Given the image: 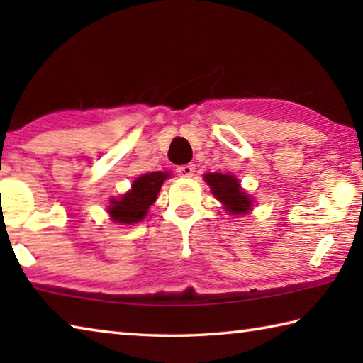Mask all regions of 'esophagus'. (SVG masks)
Wrapping results in <instances>:
<instances>
[{"instance_id": "1", "label": "esophagus", "mask_w": 363, "mask_h": 363, "mask_svg": "<svg viewBox=\"0 0 363 363\" xmlns=\"http://www.w3.org/2000/svg\"><path fill=\"white\" fill-rule=\"evenodd\" d=\"M176 173L181 177H192L195 173V167L194 164H182V167L176 168Z\"/></svg>"}]
</instances>
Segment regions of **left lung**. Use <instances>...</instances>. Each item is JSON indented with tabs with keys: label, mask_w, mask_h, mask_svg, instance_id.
<instances>
[{
	"label": "left lung",
	"mask_w": 363,
	"mask_h": 363,
	"mask_svg": "<svg viewBox=\"0 0 363 363\" xmlns=\"http://www.w3.org/2000/svg\"><path fill=\"white\" fill-rule=\"evenodd\" d=\"M205 181L210 186L213 195L224 205L229 214H247L251 210L253 200L242 189L235 176L223 173H206Z\"/></svg>",
	"instance_id": "left-lung-1"
}]
</instances>
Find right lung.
<instances>
[{
    "label": "right lung",
    "mask_w": 363,
    "mask_h": 363,
    "mask_svg": "<svg viewBox=\"0 0 363 363\" xmlns=\"http://www.w3.org/2000/svg\"><path fill=\"white\" fill-rule=\"evenodd\" d=\"M168 177L169 173H162V171L143 174L133 182L130 192L120 196V200H110L107 213L113 223H140L147 216L149 208L155 203L160 189H162L164 179H168Z\"/></svg>",
    "instance_id": "obj_1"
}]
</instances>
